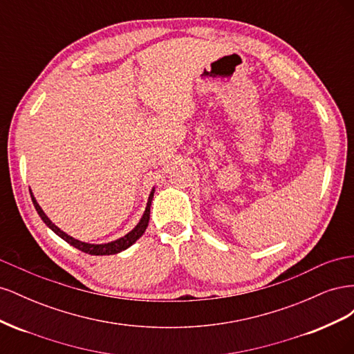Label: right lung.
Instances as JSON below:
<instances>
[{
	"label": "right lung",
	"instance_id": "right-lung-1",
	"mask_svg": "<svg viewBox=\"0 0 354 354\" xmlns=\"http://www.w3.org/2000/svg\"><path fill=\"white\" fill-rule=\"evenodd\" d=\"M153 194H155V189H152L151 195H149V201H147V207H146V211L143 214L142 220L138 221L137 226L130 232L127 233L125 236L116 239L113 242H109V243H100V245H94V243H87V242H81L78 239H73L72 236H69V234H66L65 232H62L56 224H53L50 221V218L46 216L44 211L41 209V207L38 205V202L35 201L34 195L30 194V198H32V202H34V207L37 209V212L39 214L41 220L44 221L47 226L55 232L57 236H60L63 241H66L68 243H71L72 246H75V248H78L80 251L82 252H87V254H91V255H112V254H118L124 250H127L128 246H131L138 238H142V234L145 233L147 224H149V218H151V205H152V198H153Z\"/></svg>",
	"mask_w": 354,
	"mask_h": 354
}]
</instances>
